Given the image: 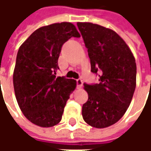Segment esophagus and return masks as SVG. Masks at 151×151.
I'll use <instances>...</instances> for the list:
<instances>
[{"instance_id": "1", "label": "esophagus", "mask_w": 151, "mask_h": 151, "mask_svg": "<svg viewBox=\"0 0 151 151\" xmlns=\"http://www.w3.org/2000/svg\"><path fill=\"white\" fill-rule=\"evenodd\" d=\"M77 86H78V88L80 89V88H82V79H78L77 80Z\"/></svg>"}]
</instances>
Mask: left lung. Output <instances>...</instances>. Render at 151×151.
I'll list each match as a JSON object with an SVG mask.
<instances>
[{"instance_id":"1","label":"left lung","mask_w":151,"mask_h":151,"mask_svg":"<svg viewBox=\"0 0 151 151\" xmlns=\"http://www.w3.org/2000/svg\"><path fill=\"white\" fill-rule=\"evenodd\" d=\"M91 60V72L99 83L84 84L88 100L82 106L83 120L98 129L107 128L123 116L136 87L137 65L131 50L111 29L78 22Z\"/></svg>"}]
</instances>
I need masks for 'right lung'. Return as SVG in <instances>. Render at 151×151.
I'll return each mask as SVG.
<instances>
[{"mask_svg": "<svg viewBox=\"0 0 151 151\" xmlns=\"http://www.w3.org/2000/svg\"><path fill=\"white\" fill-rule=\"evenodd\" d=\"M71 37H80L73 23H53L35 31L18 49L13 75L15 96L26 118L38 126L59 123L76 88L75 80L56 78L61 47Z\"/></svg>", "mask_w": 151, "mask_h": 151, "instance_id": "obj_1", "label": "right lung"}]
</instances>
